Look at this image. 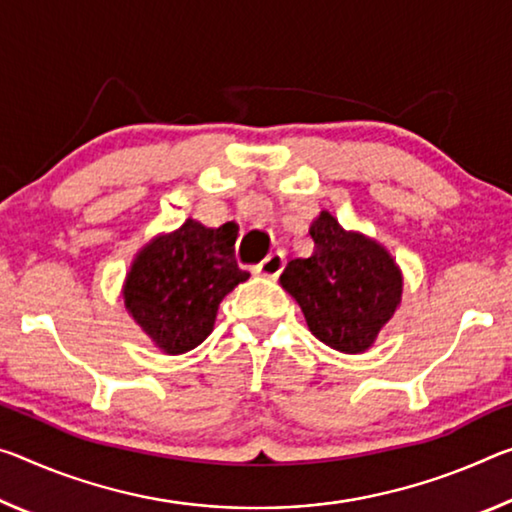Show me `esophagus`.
Masks as SVG:
<instances>
[{
    "label": "esophagus",
    "instance_id": "34e87169",
    "mask_svg": "<svg viewBox=\"0 0 512 512\" xmlns=\"http://www.w3.org/2000/svg\"><path fill=\"white\" fill-rule=\"evenodd\" d=\"M282 269H285V255L282 253H271L255 266V271L259 275H264V278H278Z\"/></svg>",
    "mask_w": 512,
    "mask_h": 512
}]
</instances>
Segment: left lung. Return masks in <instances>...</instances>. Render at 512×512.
<instances>
[{"mask_svg": "<svg viewBox=\"0 0 512 512\" xmlns=\"http://www.w3.org/2000/svg\"><path fill=\"white\" fill-rule=\"evenodd\" d=\"M314 250L291 259L280 282L296 298L312 335L342 353H362L392 319L403 280L394 259L328 212L310 227Z\"/></svg>", "mask_w": 512, "mask_h": 512, "instance_id": "8db88e82", "label": "left lung"}]
</instances>
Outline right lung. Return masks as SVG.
<instances>
[{
	"label": "right lung",
	"mask_w": 512,
	"mask_h": 512,
	"mask_svg": "<svg viewBox=\"0 0 512 512\" xmlns=\"http://www.w3.org/2000/svg\"><path fill=\"white\" fill-rule=\"evenodd\" d=\"M237 234L186 221L141 250L127 275L125 305L170 355L196 348L214 328L218 303L248 280L234 257Z\"/></svg>",
	"instance_id": "add662e5"
}]
</instances>
